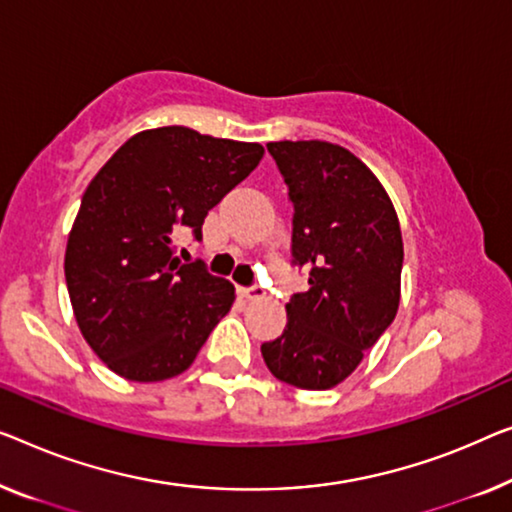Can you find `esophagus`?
Here are the masks:
<instances>
[{"label":"esophagus","mask_w":512,"mask_h":512,"mask_svg":"<svg viewBox=\"0 0 512 512\" xmlns=\"http://www.w3.org/2000/svg\"><path fill=\"white\" fill-rule=\"evenodd\" d=\"M241 296H243V299H248V301L264 299V289L259 287V285H253V287H243V289H241Z\"/></svg>","instance_id":"1"}]
</instances>
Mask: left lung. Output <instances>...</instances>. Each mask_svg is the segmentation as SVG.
Returning a JSON list of instances; mask_svg holds the SVG:
<instances>
[{"label": "left lung", "mask_w": 512, "mask_h": 512, "mask_svg": "<svg viewBox=\"0 0 512 512\" xmlns=\"http://www.w3.org/2000/svg\"><path fill=\"white\" fill-rule=\"evenodd\" d=\"M294 204L292 262L308 269L280 338L264 342L271 375L305 391L345 381L400 305L402 232L370 167L340 144L269 142Z\"/></svg>", "instance_id": "obj_1"}]
</instances>
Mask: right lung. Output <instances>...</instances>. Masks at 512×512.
I'll list each match as a JSON object with an SVG mask.
<instances>
[{
	"instance_id": "right-lung-1",
	"label": "right lung",
	"mask_w": 512,
	"mask_h": 512,
	"mask_svg": "<svg viewBox=\"0 0 512 512\" xmlns=\"http://www.w3.org/2000/svg\"><path fill=\"white\" fill-rule=\"evenodd\" d=\"M264 156L257 142L186 126L121 144L82 195L64 273L82 335L112 372L163 381L190 368L234 303V285L204 262L181 264L174 236L202 239L207 213Z\"/></svg>"
}]
</instances>
